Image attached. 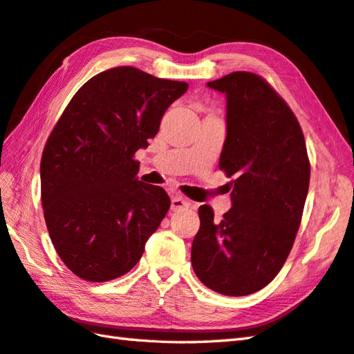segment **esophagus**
<instances>
[{"label": "esophagus", "instance_id": "obj_1", "mask_svg": "<svg viewBox=\"0 0 354 354\" xmlns=\"http://www.w3.org/2000/svg\"><path fill=\"white\" fill-rule=\"evenodd\" d=\"M192 204L189 199H185L183 196H173L171 198V212H179V209H184V208H189Z\"/></svg>", "mask_w": 354, "mask_h": 354}]
</instances>
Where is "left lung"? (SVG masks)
Here are the masks:
<instances>
[{"label":"left lung","instance_id":"1","mask_svg":"<svg viewBox=\"0 0 354 354\" xmlns=\"http://www.w3.org/2000/svg\"><path fill=\"white\" fill-rule=\"evenodd\" d=\"M227 95V140L219 169L232 178V207L221 221L199 207L192 245L194 274L208 289L243 297L280 272L301 223L310 162L298 120L255 73L234 71L207 84Z\"/></svg>","mask_w":354,"mask_h":354}]
</instances>
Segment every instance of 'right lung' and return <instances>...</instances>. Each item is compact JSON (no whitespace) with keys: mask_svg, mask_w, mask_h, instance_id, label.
I'll return each instance as SVG.
<instances>
[{"mask_svg":"<svg viewBox=\"0 0 354 354\" xmlns=\"http://www.w3.org/2000/svg\"><path fill=\"white\" fill-rule=\"evenodd\" d=\"M187 88L115 66L89 79L59 117L41 158V201L51 243L74 275L109 281L141 259L170 199L138 181L135 152Z\"/></svg>","mask_w":354,"mask_h":354,"instance_id":"1","label":"right lung"}]
</instances>
